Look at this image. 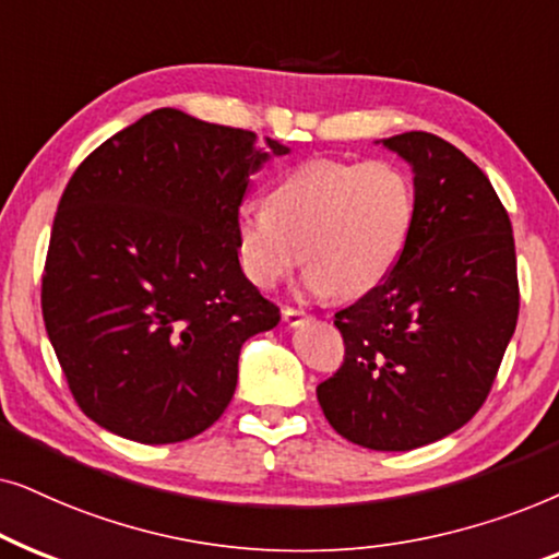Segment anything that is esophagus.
<instances>
[{"label": "esophagus", "mask_w": 559, "mask_h": 559, "mask_svg": "<svg viewBox=\"0 0 559 559\" xmlns=\"http://www.w3.org/2000/svg\"><path fill=\"white\" fill-rule=\"evenodd\" d=\"M307 317H309V314H307V311H304V309H294V307H286V309H284V322H286L288 326L301 324Z\"/></svg>", "instance_id": "34e87169"}]
</instances>
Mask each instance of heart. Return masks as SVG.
<instances>
[{
	"label": "heart",
	"mask_w": 559,
	"mask_h": 559,
	"mask_svg": "<svg viewBox=\"0 0 559 559\" xmlns=\"http://www.w3.org/2000/svg\"><path fill=\"white\" fill-rule=\"evenodd\" d=\"M416 197L391 160H307L271 186L267 204L237 214L242 271L260 288L309 265L311 292L349 299L376 288L404 255Z\"/></svg>",
	"instance_id": "obj_1"
}]
</instances>
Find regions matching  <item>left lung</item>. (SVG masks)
<instances>
[{
	"label": "left lung",
	"mask_w": 559,
	"mask_h": 559,
	"mask_svg": "<svg viewBox=\"0 0 559 559\" xmlns=\"http://www.w3.org/2000/svg\"><path fill=\"white\" fill-rule=\"evenodd\" d=\"M412 166V237L383 284L340 309L345 362L317 385L337 435L406 452L473 419L519 317L511 222L488 176L448 140H381Z\"/></svg>",
	"instance_id": "left-lung-1"
}]
</instances>
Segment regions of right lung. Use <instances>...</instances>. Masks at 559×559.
I'll use <instances>...</instances> for the list:
<instances>
[{"label":"right lung","mask_w":559,"mask_h":559,"mask_svg":"<svg viewBox=\"0 0 559 559\" xmlns=\"http://www.w3.org/2000/svg\"><path fill=\"white\" fill-rule=\"evenodd\" d=\"M278 140L155 109L76 168L50 233L43 319L88 419L183 442L225 414L245 340L281 322L245 278L237 214Z\"/></svg>","instance_id":"right-lung-1"}]
</instances>
